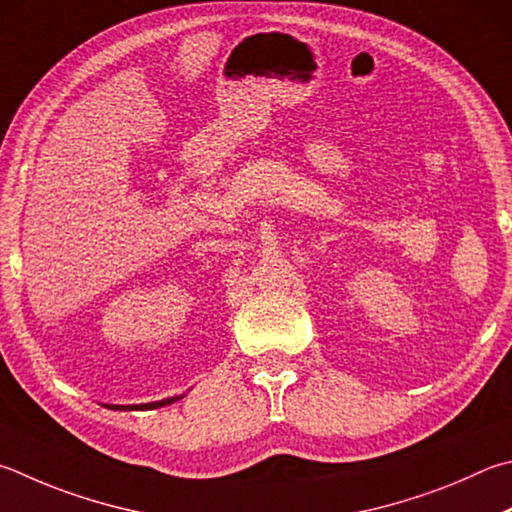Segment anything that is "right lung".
I'll return each instance as SVG.
<instances>
[{
  "mask_svg": "<svg viewBox=\"0 0 512 512\" xmlns=\"http://www.w3.org/2000/svg\"><path fill=\"white\" fill-rule=\"evenodd\" d=\"M181 396H174V398H165V401H156V403H143V405H109L111 410H156V407H163V405H170L174 401H179Z\"/></svg>",
  "mask_w": 512,
  "mask_h": 512,
  "instance_id": "1",
  "label": "right lung"
}]
</instances>
